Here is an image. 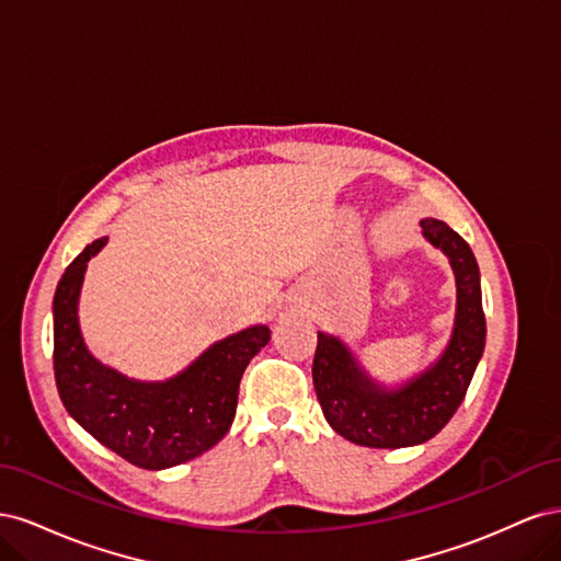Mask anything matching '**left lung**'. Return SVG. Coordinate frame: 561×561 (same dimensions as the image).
I'll return each mask as SVG.
<instances>
[{"instance_id":"obj_1","label":"left lung","mask_w":561,"mask_h":561,"mask_svg":"<svg viewBox=\"0 0 561 561\" xmlns=\"http://www.w3.org/2000/svg\"><path fill=\"white\" fill-rule=\"evenodd\" d=\"M421 229L447 254L456 274V322L443 358L400 390H383L336 336L318 332L311 369L316 396L330 426L353 445L400 449L426 443L456 414L482 358L486 322L474 254L439 219H421Z\"/></svg>"}]
</instances>
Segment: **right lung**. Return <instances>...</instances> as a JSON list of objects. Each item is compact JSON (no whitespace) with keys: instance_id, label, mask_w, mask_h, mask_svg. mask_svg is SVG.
I'll list each match as a JSON object with an SVG mask.
<instances>
[{"instance_id":"right-lung-1","label":"right lung","mask_w":561,"mask_h":561,"mask_svg":"<svg viewBox=\"0 0 561 561\" xmlns=\"http://www.w3.org/2000/svg\"><path fill=\"white\" fill-rule=\"evenodd\" d=\"M107 239L83 248L54 297V371L65 410L128 463L163 470L192 461L222 439L236 416L248 363L271 339L248 328L210 346L175 379L142 383L100 365L79 332L77 301L87 262Z\"/></svg>"}]
</instances>
